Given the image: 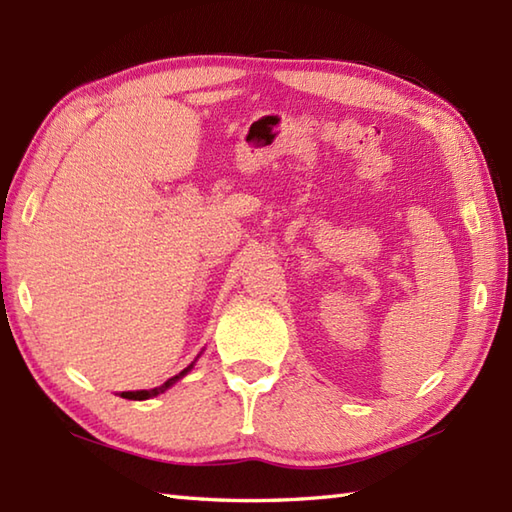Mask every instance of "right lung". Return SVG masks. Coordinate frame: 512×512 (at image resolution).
<instances>
[{
    "label": "right lung",
    "mask_w": 512,
    "mask_h": 512,
    "mask_svg": "<svg viewBox=\"0 0 512 512\" xmlns=\"http://www.w3.org/2000/svg\"><path fill=\"white\" fill-rule=\"evenodd\" d=\"M193 369V363L189 365V367H184L182 372L178 374V376H173V378H169L167 383H162L160 387H154V389H143V391H123V398H129V400H147V398H154V396H158V394H165V391L171 387V385H176L178 380L184 376V374H189Z\"/></svg>",
    "instance_id": "add662e5"
}]
</instances>
